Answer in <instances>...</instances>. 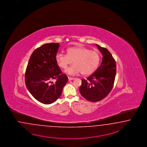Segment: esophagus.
I'll return each mask as SVG.
<instances>
[{
	"mask_svg": "<svg viewBox=\"0 0 147 147\" xmlns=\"http://www.w3.org/2000/svg\"><path fill=\"white\" fill-rule=\"evenodd\" d=\"M68 80H69V81L73 80H74V79H75V78H71V77H68Z\"/></svg>",
	"mask_w": 147,
	"mask_h": 147,
	"instance_id": "34e87169",
	"label": "esophagus"
}]
</instances>
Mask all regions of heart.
<instances>
[{
	"mask_svg": "<svg viewBox=\"0 0 147 147\" xmlns=\"http://www.w3.org/2000/svg\"><path fill=\"white\" fill-rule=\"evenodd\" d=\"M67 54L57 53L56 61L62 68L66 69L73 61V65L68 68L66 72L75 76L81 72L83 75H90L96 70L100 62V55L94 51L85 47H76L67 49Z\"/></svg>",
	"mask_w": 147,
	"mask_h": 147,
	"instance_id": "obj_1",
	"label": "heart"
}]
</instances>
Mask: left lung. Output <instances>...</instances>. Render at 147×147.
I'll return each mask as SVG.
<instances>
[{"label":"left lung","instance_id":"8db88e82","mask_svg":"<svg viewBox=\"0 0 147 147\" xmlns=\"http://www.w3.org/2000/svg\"><path fill=\"white\" fill-rule=\"evenodd\" d=\"M103 55L100 66L86 79H82L79 91L84 98L92 102L100 101L111 91L116 74V63L107 48L96 45Z\"/></svg>","mask_w":147,"mask_h":147}]
</instances>
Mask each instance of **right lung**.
Returning a JSON list of instances; mask_svg holds the SVG:
<instances>
[{"mask_svg": "<svg viewBox=\"0 0 147 147\" xmlns=\"http://www.w3.org/2000/svg\"><path fill=\"white\" fill-rule=\"evenodd\" d=\"M59 46L58 43H50L37 48L32 53L26 67V88L36 100L45 104L55 101L68 80L56 61ZM54 79V83L51 82Z\"/></svg>", "mask_w": 147, "mask_h": 147, "instance_id": "obj_1", "label": "right lung"}]
</instances>
